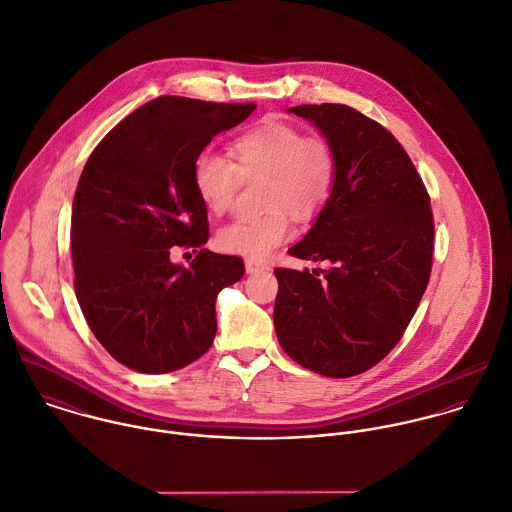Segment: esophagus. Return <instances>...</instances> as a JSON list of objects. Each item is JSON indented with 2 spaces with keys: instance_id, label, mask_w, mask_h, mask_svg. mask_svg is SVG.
I'll use <instances>...</instances> for the list:
<instances>
[{
  "instance_id": "obj_1",
  "label": "esophagus",
  "mask_w": 512,
  "mask_h": 512,
  "mask_svg": "<svg viewBox=\"0 0 512 512\" xmlns=\"http://www.w3.org/2000/svg\"><path fill=\"white\" fill-rule=\"evenodd\" d=\"M245 271H247L249 275L259 273V271H269V265H267V263H261V261H255V259H247V261H245Z\"/></svg>"
}]
</instances>
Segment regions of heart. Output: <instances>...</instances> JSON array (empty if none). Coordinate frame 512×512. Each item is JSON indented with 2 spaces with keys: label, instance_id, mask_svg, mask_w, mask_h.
<instances>
[{
  "label": "heart",
  "instance_id": "obj_1",
  "mask_svg": "<svg viewBox=\"0 0 512 512\" xmlns=\"http://www.w3.org/2000/svg\"><path fill=\"white\" fill-rule=\"evenodd\" d=\"M233 162L203 151L193 163V187L201 203L223 215L237 193L241 177H263L261 215L237 219L217 233L225 253L263 259L285 243L291 233V213L311 215L331 195L337 179V153L323 133H303L301 127L269 119L233 139Z\"/></svg>",
  "mask_w": 512,
  "mask_h": 512
}]
</instances>
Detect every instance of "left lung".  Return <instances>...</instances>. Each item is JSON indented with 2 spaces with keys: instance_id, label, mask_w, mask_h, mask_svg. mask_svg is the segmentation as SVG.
Listing matches in <instances>:
<instances>
[{
  "instance_id": "obj_1",
  "label": "left lung",
  "mask_w": 512,
  "mask_h": 512,
  "mask_svg": "<svg viewBox=\"0 0 512 512\" xmlns=\"http://www.w3.org/2000/svg\"><path fill=\"white\" fill-rule=\"evenodd\" d=\"M289 113L331 139L337 179L315 225L289 249L329 269H275V331L295 363L347 379L393 351L421 303L435 245L431 199L411 157L381 123L341 103Z\"/></svg>"
}]
</instances>
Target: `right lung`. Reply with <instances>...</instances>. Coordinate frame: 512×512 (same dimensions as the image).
Listing matches in <instances>:
<instances>
[{
	"mask_svg": "<svg viewBox=\"0 0 512 512\" xmlns=\"http://www.w3.org/2000/svg\"><path fill=\"white\" fill-rule=\"evenodd\" d=\"M253 109L161 95L119 121L81 171L71 213L75 295L97 341L133 371L183 369L215 339L217 295L245 265L203 249L209 223L193 163ZM175 244L200 251L189 268L170 263Z\"/></svg>",
	"mask_w": 512,
	"mask_h": 512,
	"instance_id": "1",
	"label": "right lung"
}]
</instances>
